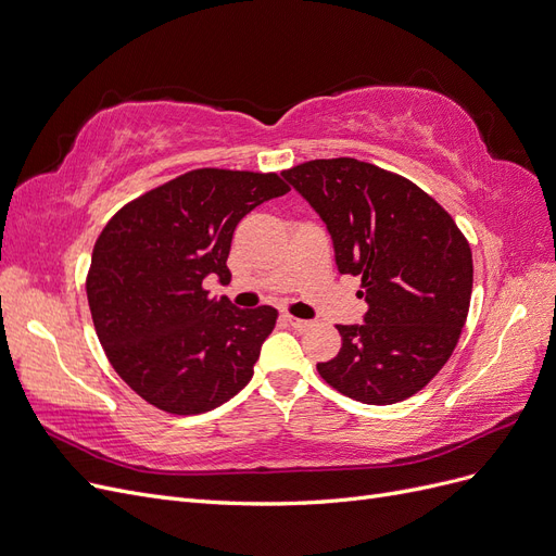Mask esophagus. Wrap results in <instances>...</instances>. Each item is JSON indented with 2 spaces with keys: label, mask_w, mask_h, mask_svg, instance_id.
Segmentation results:
<instances>
[{
  "label": "esophagus",
  "mask_w": 556,
  "mask_h": 556,
  "mask_svg": "<svg viewBox=\"0 0 556 556\" xmlns=\"http://www.w3.org/2000/svg\"><path fill=\"white\" fill-rule=\"evenodd\" d=\"M283 320H286V323H289V325L293 327V330H298V332H306V330H309V327L314 325L312 320H304V318H295V316H289V314H286V316H283Z\"/></svg>",
  "instance_id": "obj_1"
}]
</instances>
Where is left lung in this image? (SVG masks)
<instances>
[{
	"mask_svg": "<svg viewBox=\"0 0 556 556\" xmlns=\"http://www.w3.org/2000/svg\"><path fill=\"white\" fill-rule=\"evenodd\" d=\"M334 242L341 275H359L368 312L337 325L341 351L320 378L368 405L405 401L433 380L469 312L471 250L454 217L413 180L355 157L283 172Z\"/></svg>",
	"mask_w": 556,
	"mask_h": 556,
	"instance_id": "8db88e82",
	"label": "left lung"
}]
</instances>
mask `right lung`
<instances>
[{
	"label": "right lung",
	"instance_id": "1",
	"mask_svg": "<svg viewBox=\"0 0 556 556\" xmlns=\"http://www.w3.org/2000/svg\"><path fill=\"white\" fill-rule=\"evenodd\" d=\"M289 192L277 174L194 169L137 197L98 236L87 277L96 334L114 371L172 415H201L252 380L277 309H238L203 279H231L238 222Z\"/></svg>",
	"mask_w": 556,
	"mask_h": 556
}]
</instances>
